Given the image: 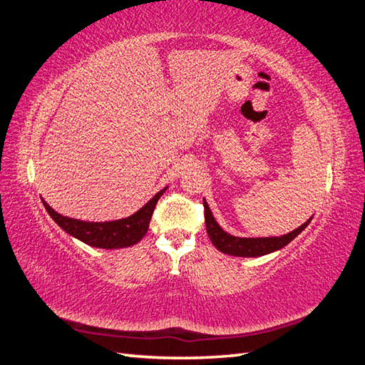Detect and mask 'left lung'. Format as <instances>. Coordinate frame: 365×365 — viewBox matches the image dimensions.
<instances>
[{
  "label": "left lung",
  "mask_w": 365,
  "mask_h": 365,
  "mask_svg": "<svg viewBox=\"0 0 365 365\" xmlns=\"http://www.w3.org/2000/svg\"><path fill=\"white\" fill-rule=\"evenodd\" d=\"M203 206H205V220H206V231L209 234V239L212 242L214 247L222 251L225 255H231V256H242V257H256V256H264L273 253L282 247H286L289 242H292L299 232H302L307 225H309L311 218L302 226H298L297 230L292 232L286 234V236L281 237H257V239H245V237H234L231 234L225 232L218 223L215 222V218L210 212V209L207 206L206 201L203 200Z\"/></svg>",
  "instance_id": "8db88e82"
}]
</instances>
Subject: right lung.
Instances as JSON below:
<instances>
[{
	"label": "right lung",
	"mask_w": 365,
	"mask_h": 365,
	"mask_svg": "<svg viewBox=\"0 0 365 365\" xmlns=\"http://www.w3.org/2000/svg\"><path fill=\"white\" fill-rule=\"evenodd\" d=\"M167 190L162 189L153 197L147 205H145L140 210H137L135 214L128 218H121V220L114 222H83L76 220V218L63 217L56 212V210L48 206L46 201L42 200V203L46 209V212L51 215L53 220L58 223L61 228L68 232L70 236L79 239L84 244L96 247V248H126L135 245L137 242H140L142 237L147 234L151 215L155 212V207L158 200L164 195Z\"/></svg>",
	"instance_id": "obj_1"
}]
</instances>
